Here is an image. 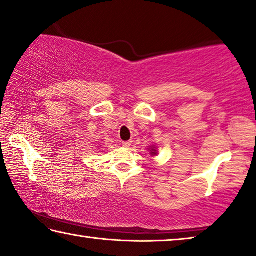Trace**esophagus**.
Wrapping results in <instances>:
<instances>
[{"instance_id":"34e87169","label":"esophagus","mask_w":256,"mask_h":256,"mask_svg":"<svg viewBox=\"0 0 256 256\" xmlns=\"http://www.w3.org/2000/svg\"><path fill=\"white\" fill-rule=\"evenodd\" d=\"M123 144V147H125V148H130V146L132 144V141L131 140H130V141H123V144Z\"/></svg>"}]
</instances>
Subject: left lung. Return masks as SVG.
I'll list each match as a JSON object with an SVG mask.
<instances>
[{
	"label": "left lung",
	"instance_id": "left-lung-1",
	"mask_svg": "<svg viewBox=\"0 0 256 256\" xmlns=\"http://www.w3.org/2000/svg\"><path fill=\"white\" fill-rule=\"evenodd\" d=\"M152 155H156V150H154V149H152Z\"/></svg>",
	"mask_w": 256,
	"mask_h": 256
}]
</instances>
